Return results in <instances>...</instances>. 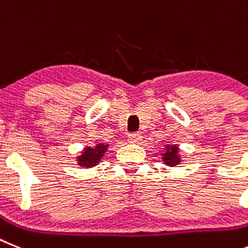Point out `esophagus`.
I'll return each mask as SVG.
<instances>
[{
    "instance_id": "1",
    "label": "esophagus",
    "mask_w": 248,
    "mask_h": 248,
    "mask_svg": "<svg viewBox=\"0 0 248 248\" xmlns=\"http://www.w3.org/2000/svg\"><path fill=\"white\" fill-rule=\"evenodd\" d=\"M128 142L130 143H140L142 140V136L140 135V133H131V135H128Z\"/></svg>"
}]
</instances>
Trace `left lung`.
<instances>
[{
	"instance_id": "8db88e82",
	"label": "left lung",
	"mask_w": 248,
	"mask_h": 248,
	"mask_svg": "<svg viewBox=\"0 0 248 248\" xmlns=\"http://www.w3.org/2000/svg\"><path fill=\"white\" fill-rule=\"evenodd\" d=\"M162 161L165 165L175 167V166L180 165L181 162V156H180V150L176 145H166V150L162 154Z\"/></svg>"
}]
</instances>
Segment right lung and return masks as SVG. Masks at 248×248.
Here are the masks:
<instances>
[{
	"mask_svg": "<svg viewBox=\"0 0 248 248\" xmlns=\"http://www.w3.org/2000/svg\"><path fill=\"white\" fill-rule=\"evenodd\" d=\"M109 145H103V143H97L92 147H86L83 150L82 155L77 156V163L81 167H93L101 161V157H103L105 152L107 151Z\"/></svg>",
	"mask_w": 248,
	"mask_h": 248,
	"instance_id": "1",
	"label": "right lung"
}]
</instances>
